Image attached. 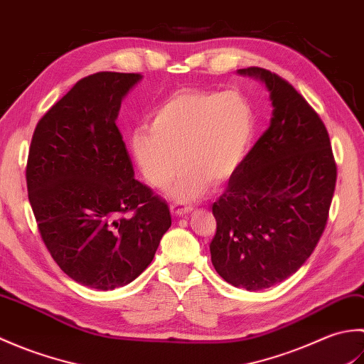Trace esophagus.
<instances>
[{
  "label": "esophagus",
  "mask_w": 364,
  "mask_h": 364,
  "mask_svg": "<svg viewBox=\"0 0 364 364\" xmlns=\"http://www.w3.org/2000/svg\"><path fill=\"white\" fill-rule=\"evenodd\" d=\"M192 210H194V208H192V206H183V205H180V203L170 205V211H172V214H175V215H186V214H189Z\"/></svg>",
  "instance_id": "1"
}]
</instances>
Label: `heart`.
<instances>
[{"label": "heart", "instance_id": "b5f03b06", "mask_svg": "<svg viewBox=\"0 0 364 364\" xmlns=\"http://www.w3.org/2000/svg\"><path fill=\"white\" fill-rule=\"evenodd\" d=\"M255 111L244 95L183 94L153 112L150 129L139 128L129 146L144 178L164 188L183 161L168 196L191 202L205 194L208 180L222 183L241 167L255 134Z\"/></svg>", "mask_w": 364, "mask_h": 364}]
</instances>
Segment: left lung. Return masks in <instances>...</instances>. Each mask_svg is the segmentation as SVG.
Here are the masks:
<instances>
[{
	"label": "left lung",
	"mask_w": 364,
	"mask_h": 364,
	"mask_svg": "<svg viewBox=\"0 0 364 364\" xmlns=\"http://www.w3.org/2000/svg\"><path fill=\"white\" fill-rule=\"evenodd\" d=\"M270 92V125L213 205L218 274L236 288L282 283L310 258L326 230L336 164L323 122L288 81L259 67L237 70Z\"/></svg>",
	"instance_id": "obj_1"
}]
</instances>
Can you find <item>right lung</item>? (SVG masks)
Instances as JSON below:
<instances>
[{
  "label": "right lung",
  "mask_w": 364,
  "mask_h": 364,
  "mask_svg": "<svg viewBox=\"0 0 364 364\" xmlns=\"http://www.w3.org/2000/svg\"><path fill=\"white\" fill-rule=\"evenodd\" d=\"M139 73L80 80L43 117L31 141L26 184L42 241L82 286L109 291L149 267L172 225L168 206L134 178L115 125Z\"/></svg>",
  "instance_id": "right-lung-1"
}]
</instances>
